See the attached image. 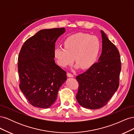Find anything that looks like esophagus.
I'll return each instance as SVG.
<instances>
[{
    "label": "esophagus",
    "mask_w": 134,
    "mask_h": 134,
    "mask_svg": "<svg viewBox=\"0 0 134 134\" xmlns=\"http://www.w3.org/2000/svg\"><path fill=\"white\" fill-rule=\"evenodd\" d=\"M67 76L68 77H70V78H73V77H74V75H72V74L70 73V72H68V73H67Z\"/></svg>",
    "instance_id": "esophagus-1"
}]
</instances>
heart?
Listing matches in <instances>:
<instances>
[{"mask_svg": "<svg viewBox=\"0 0 134 134\" xmlns=\"http://www.w3.org/2000/svg\"><path fill=\"white\" fill-rule=\"evenodd\" d=\"M64 48L56 47L54 57L59 66L65 68L74 61L76 68L87 69L94 64L100 50V42L94 36L77 33L68 37L64 42Z\"/></svg>", "mask_w": 134, "mask_h": 134, "instance_id": "b5f03b06", "label": "heart"}]
</instances>
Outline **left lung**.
Listing matches in <instances>:
<instances>
[{
  "label": "left lung",
  "mask_w": 134,
  "mask_h": 134,
  "mask_svg": "<svg viewBox=\"0 0 134 134\" xmlns=\"http://www.w3.org/2000/svg\"><path fill=\"white\" fill-rule=\"evenodd\" d=\"M102 54L83 73L76 76L79 89L76 98L81 106L97 109L106 105L119 86L121 63L119 51L101 30Z\"/></svg>",
  "instance_id": "1"
}]
</instances>
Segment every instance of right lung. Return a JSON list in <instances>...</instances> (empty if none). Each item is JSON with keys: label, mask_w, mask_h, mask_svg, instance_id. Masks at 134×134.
<instances>
[{"label": "right lung", "mask_w": 134, "mask_h": 134, "mask_svg": "<svg viewBox=\"0 0 134 134\" xmlns=\"http://www.w3.org/2000/svg\"><path fill=\"white\" fill-rule=\"evenodd\" d=\"M65 32V28L40 30L26 40L20 51L19 88L34 107H50L66 80V72L56 64L54 54L56 40Z\"/></svg>", "instance_id": "right-lung-1"}]
</instances>
